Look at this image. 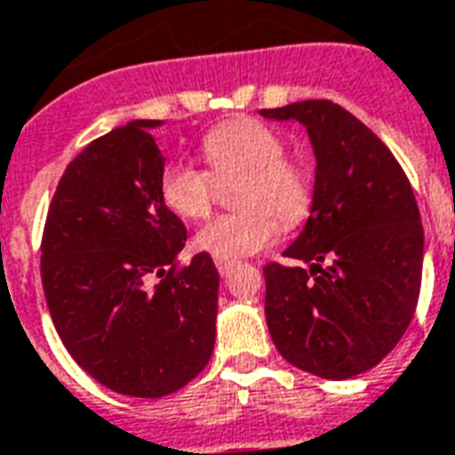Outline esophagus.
<instances>
[{"instance_id": "esophagus-1", "label": "esophagus", "mask_w": 455, "mask_h": 455, "mask_svg": "<svg viewBox=\"0 0 455 455\" xmlns=\"http://www.w3.org/2000/svg\"><path fill=\"white\" fill-rule=\"evenodd\" d=\"M214 265H217V269H220V274L224 276V274H228L231 269L235 267L234 259H214Z\"/></svg>"}]
</instances>
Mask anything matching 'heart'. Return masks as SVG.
<instances>
[{"label":"heart","mask_w":455,"mask_h":455,"mask_svg":"<svg viewBox=\"0 0 455 455\" xmlns=\"http://www.w3.org/2000/svg\"><path fill=\"white\" fill-rule=\"evenodd\" d=\"M207 169L172 159L159 172L162 203L181 220H204L212 212L217 181L241 176L234 203L238 212L207 221L196 234V248L214 259H235L262 251L283 227H296L312 207L307 166L286 155V143L258 119H235L212 128L200 143Z\"/></svg>","instance_id":"b5f03b06"}]
</instances>
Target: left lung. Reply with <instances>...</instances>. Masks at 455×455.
<instances>
[{
  "instance_id": "obj_1",
  "label": "left lung",
  "mask_w": 455,
  "mask_h": 455,
  "mask_svg": "<svg viewBox=\"0 0 455 455\" xmlns=\"http://www.w3.org/2000/svg\"><path fill=\"white\" fill-rule=\"evenodd\" d=\"M310 133L312 214L283 258L265 265V315L276 351L324 379L367 372L401 341L422 282L420 210L411 181L370 128L329 100L259 109Z\"/></svg>"
}]
</instances>
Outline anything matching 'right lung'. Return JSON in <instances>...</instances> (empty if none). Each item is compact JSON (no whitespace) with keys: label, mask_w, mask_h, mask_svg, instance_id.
I'll return each mask as SVG.
<instances>
[{"label":"right lung","mask_w":455,"mask_h":455,"mask_svg":"<svg viewBox=\"0 0 455 455\" xmlns=\"http://www.w3.org/2000/svg\"><path fill=\"white\" fill-rule=\"evenodd\" d=\"M157 121L85 145L52 197L43 291L71 358L107 389L162 398L203 372L214 348L220 274L207 252L179 262L186 227L162 203Z\"/></svg>","instance_id":"obj_1"}]
</instances>
